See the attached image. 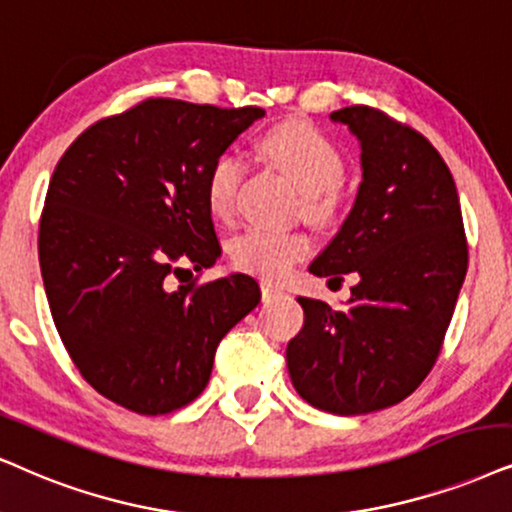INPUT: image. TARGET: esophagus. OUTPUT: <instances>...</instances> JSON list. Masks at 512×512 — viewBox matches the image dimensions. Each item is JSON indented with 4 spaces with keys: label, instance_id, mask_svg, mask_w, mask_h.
<instances>
[{
    "label": "esophagus",
    "instance_id": "obj_1",
    "mask_svg": "<svg viewBox=\"0 0 512 512\" xmlns=\"http://www.w3.org/2000/svg\"><path fill=\"white\" fill-rule=\"evenodd\" d=\"M283 288L281 286H274L271 281H262V297L264 300H274L276 295H281Z\"/></svg>",
    "mask_w": 512,
    "mask_h": 512
}]
</instances>
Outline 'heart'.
Listing matches in <instances>:
<instances>
[{
    "label": "heart",
    "mask_w": 512,
    "mask_h": 512,
    "mask_svg": "<svg viewBox=\"0 0 512 512\" xmlns=\"http://www.w3.org/2000/svg\"><path fill=\"white\" fill-rule=\"evenodd\" d=\"M262 153L302 193L304 212L314 219H326L335 208V186L342 181L345 165L331 141L319 129L288 122L269 129L260 141ZM243 177V165L236 155H219L205 181L208 208L217 219L234 215L236 191ZM312 243L300 231L250 226L229 245L236 269L264 278L286 276L295 262L307 255Z\"/></svg>",
    "instance_id": "obj_1"
}]
</instances>
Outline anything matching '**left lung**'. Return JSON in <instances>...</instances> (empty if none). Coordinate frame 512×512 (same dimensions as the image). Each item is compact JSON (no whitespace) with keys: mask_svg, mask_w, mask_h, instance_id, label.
I'll return each instance as SVG.
<instances>
[{"mask_svg":"<svg viewBox=\"0 0 512 512\" xmlns=\"http://www.w3.org/2000/svg\"><path fill=\"white\" fill-rule=\"evenodd\" d=\"M361 148L352 210L309 271L359 278L342 309L297 297L288 342L297 394L335 416L399 404L435 366L468 271L454 177L423 134L368 106L331 113Z\"/></svg>","mask_w":512,"mask_h":512,"instance_id":"8db88e82","label":"left lung"}]
</instances>
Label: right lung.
Segmentation results:
<instances>
[{
    "instance_id": "1",
    "label": "right lung",
    "mask_w": 512,
    "mask_h": 512,
    "mask_svg": "<svg viewBox=\"0 0 512 512\" xmlns=\"http://www.w3.org/2000/svg\"><path fill=\"white\" fill-rule=\"evenodd\" d=\"M262 108L148 99L73 141L49 181L40 269L56 331L82 378L158 416L208 385L219 340L260 302L248 274L167 290L217 262L205 181Z\"/></svg>"
}]
</instances>
